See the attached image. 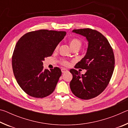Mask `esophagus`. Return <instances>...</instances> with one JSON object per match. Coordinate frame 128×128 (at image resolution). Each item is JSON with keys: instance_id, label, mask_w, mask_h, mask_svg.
Masks as SVG:
<instances>
[{"instance_id": "1", "label": "esophagus", "mask_w": 128, "mask_h": 128, "mask_svg": "<svg viewBox=\"0 0 128 128\" xmlns=\"http://www.w3.org/2000/svg\"><path fill=\"white\" fill-rule=\"evenodd\" d=\"M62 73H66V72H68V70H67L66 69H65V68H62Z\"/></svg>"}]
</instances>
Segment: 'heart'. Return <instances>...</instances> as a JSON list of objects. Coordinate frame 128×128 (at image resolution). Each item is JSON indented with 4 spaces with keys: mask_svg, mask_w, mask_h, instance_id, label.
Returning <instances> with one entry per match:
<instances>
[{
    "mask_svg": "<svg viewBox=\"0 0 128 128\" xmlns=\"http://www.w3.org/2000/svg\"><path fill=\"white\" fill-rule=\"evenodd\" d=\"M69 43H70V46L71 47V48H72V49L75 48H80V47H81V44H82L81 40L78 38L72 39V40H70V42H69ZM59 47V44H58V45H57V46H56V50L58 49ZM62 64L63 65V66H68L69 65V62L65 60H62Z\"/></svg>",
    "mask_w": 128,
    "mask_h": 128,
    "instance_id": "1",
    "label": "heart"
}]
</instances>
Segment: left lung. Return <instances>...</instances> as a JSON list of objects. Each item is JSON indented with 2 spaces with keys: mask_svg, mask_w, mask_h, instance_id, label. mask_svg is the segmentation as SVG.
<instances>
[{
  "mask_svg": "<svg viewBox=\"0 0 128 128\" xmlns=\"http://www.w3.org/2000/svg\"><path fill=\"white\" fill-rule=\"evenodd\" d=\"M72 32L85 36L88 47L85 56L76 65L86 72L81 75L74 69L70 70V90L78 98L88 100L98 96L109 84L114 68V51L107 39L96 30L86 28Z\"/></svg>",
  "mask_w": 128,
  "mask_h": 128,
  "instance_id": "8db88e82",
  "label": "left lung"
}]
</instances>
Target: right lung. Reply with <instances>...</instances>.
<instances>
[{
	"label": "right lung",
	"instance_id": "obj_1",
	"mask_svg": "<svg viewBox=\"0 0 128 128\" xmlns=\"http://www.w3.org/2000/svg\"><path fill=\"white\" fill-rule=\"evenodd\" d=\"M66 35V32L42 29L24 34L17 42L12 58L13 72L19 86L30 96L44 98L55 90L61 69H44L43 61L52 55Z\"/></svg>",
	"mask_w": 128,
	"mask_h": 128
}]
</instances>
